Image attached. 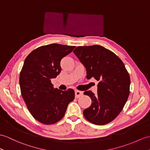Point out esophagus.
<instances>
[{"mask_svg":"<svg viewBox=\"0 0 150 150\" xmlns=\"http://www.w3.org/2000/svg\"><path fill=\"white\" fill-rule=\"evenodd\" d=\"M83 95V92L81 91H79V90H76L75 91V97L76 98H79L80 97H81Z\"/></svg>","mask_w":150,"mask_h":150,"instance_id":"esophagus-1","label":"esophagus"}]
</instances>
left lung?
Instances as JSON below:
<instances>
[{"label": "left lung", "instance_id": "obj_1", "mask_svg": "<svg viewBox=\"0 0 150 150\" xmlns=\"http://www.w3.org/2000/svg\"><path fill=\"white\" fill-rule=\"evenodd\" d=\"M73 52L86 68V78L98 83L97 94L85 91L92 104L83 111L85 118L103 125L115 119L125 105L130 93V79L122 60L103 46H78Z\"/></svg>", "mask_w": 150, "mask_h": 150}]
</instances>
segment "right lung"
<instances>
[{
	"label": "right lung",
	"instance_id": "1",
	"mask_svg": "<svg viewBox=\"0 0 150 150\" xmlns=\"http://www.w3.org/2000/svg\"><path fill=\"white\" fill-rule=\"evenodd\" d=\"M76 46L58 44L40 46L25 58L20 74L21 96L33 117L45 125L62 119L74 91L54 88L51 79L61 71L60 61Z\"/></svg>",
	"mask_w": 150,
	"mask_h": 150
}]
</instances>
